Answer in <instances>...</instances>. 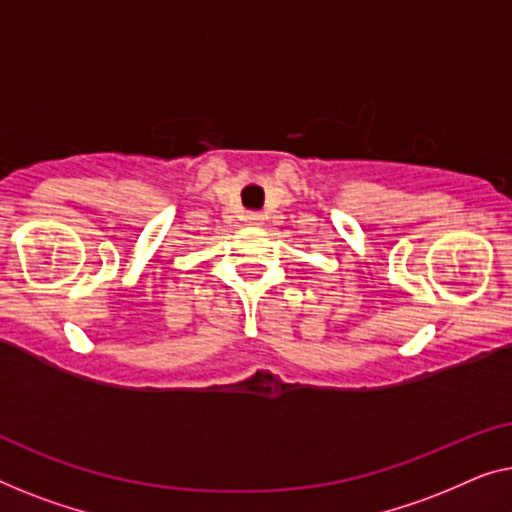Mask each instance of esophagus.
Segmentation results:
<instances>
[{"label":"esophagus","instance_id":"obj_1","mask_svg":"<svg viewBox=\"0 0 512 512\" xmlns=\"http://www.w3.org/2000/svg\"><path fill=\"white\" fill-rule=\"evenodd\" d=\"M246 222H248V225H262V215H259V213H250L248 218H246Z\"/></svg>","mask_w":512,"mask_h":512}]
</instances>
